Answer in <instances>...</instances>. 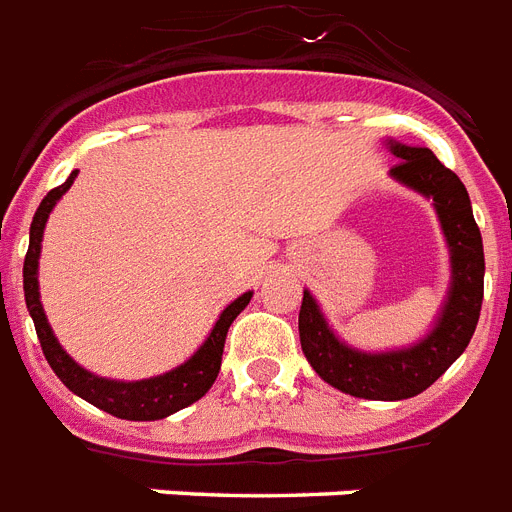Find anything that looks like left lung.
I'll list each match as a JSON object with an SVG mask.
<instances>
[{
  "label": "left lung",
  "mask_w": 512,
  "mask_h": 512,
  "mask_svg": "<svg viewBox=\"0 0 512 512\" xmlns=\"http://www.w3.org/2000/svg\"><path fill=\"white\" fill-rule=\"evenodd\" d=\"M388 150L399 158L391 177L404 187L433 200L441 230L449 245L447 301L433 330L407 349L359 351L330 330L320 304L304 290L298 312V335L309 365L325 383L375 402H399L423 394L468 349L484 301V243L473 219L465 185L428 147H410L388 140Z\"/></svg>",
  "instance_id": "8db88e82"
}]
</instances>
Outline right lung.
I'll return each instance as SVG.
<instances>
[{
  "label": "right lung",
  "mask_w": 512,
  "mask_h": 512,
  "mask_svg": "<svg viewBox=\"0 0 512 512\" xmlns=\"http://www.w3.org/2000/svg\"><path fill=\"white\" fill-rule=\"evenodd\" d=\"M79 171H71V177L65 179L63 185L49 190L44 200L39 203L31 222V237H28V253L23 261V290H26V306L31 320H34L36 335L42 343L44 357H47L49 367L55 370V375L63 380L65 386L71 388L73 394L87 399L89 404L100 407L102 412H110L121 420H163L174 415V412L185 410L192 402H198L200 396L208 394V388L214 386L219 367H222V351L224 341H227V330H230L232 320L243 312L248 301H251V290L235 298L216 320L214 330L208 333L195 354L187 359L185 365L174 367V370L155 375V378L145 380H108L94 375V372L84 370L79 362H73L65 349L57 343L55 333L47 322V314L39 301V253H42V237L44 224H47L52 208L60 198H63L68 187L73 185Z\"/></svg>",
  "instance_id": "obj_1"
}]
</instances>
